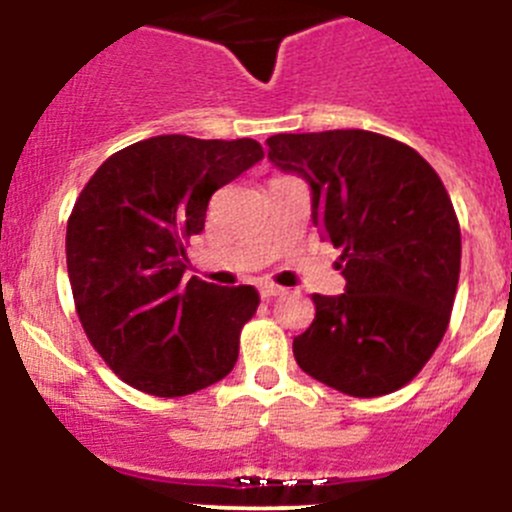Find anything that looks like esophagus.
<instances>
[{"label": "esophagus", "instance_id": "1", "mask_svg": "<svg viewBox=\"0 0 512 512\" xmlns=\"http://www.w3.org/2000/svg\"><path fill=\"white\" fill-rule=\"evenodd\" d=\"M260 294H262V297H265V299L280 297V294H285V287L275 285V282H262V285H260Z\"/></svg>", "mask_w": 512, "mask_h": 512}]
</instances>
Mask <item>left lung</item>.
Segmentation results:
<instances>
[{"label": "left lung", "instance_id": "left-lung-1", "mask_svg": "<svg viewBox=\"0 0 512 512\" xmlns=\"http://www.w3.org/2000/svg\"><path fill=\"white\" fill-rule=\"evenodd\" d=\"M277 168L312 188V218L334 247L347 292L312 294L317 314L294 337L299 369L371 399L409 384L451 322L461 225L436 170L411 146L371 131L277 133Z\"/></svg>", "mask_w": 512, "mask_h": 512}]
</instances>
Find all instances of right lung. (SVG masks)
<instances>
[{"mask_svg": "<svg viewBox=\"0 0 512 512\" xmlns=\"http://www.w3.org/2000/svg\"><path fill=\"white\" fill-rule=\"evenodd\" d=\"M252 138L173 133L113 153L91 175L66 225V267L91 347L118 379L175 399L232 371L255 287L190 277L185 247L213 193L262 160Z\"/></svg>", "mask_w": 512, "mask_h": 512, "instance_id": "right-lung-1", "label": "right lung"}]
</instances>
